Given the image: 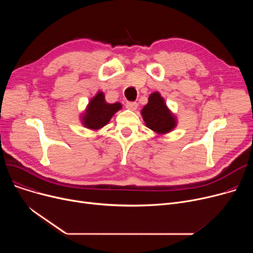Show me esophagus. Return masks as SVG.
<instances>
[{
    "mask_svg": "<svg viewBox=\"0 0 253 253\" xmlns=\"http://www.w3.org/2000/svg\"><path fill=\"white\" fill-rule=\"evenodd\" d=\"M137 106H138V104L135 101H130V102L126 103V108L131 111H135L137 109Z\"/></svg>",
    "mask_w": 253,
    "mask_h": 253,
    "instance_id": "obj_1",
    "label": "esophagus"
}]
</instances>
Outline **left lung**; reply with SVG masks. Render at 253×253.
<instances>
[{
	"mask_svg": "<svg viewBox=\"0 0 253 253\" xmlns=\"http://www.w3.org/2000/svg\"><path fill=\"white\" fill-rule=\"evenodd\" d=\"M142 118L150 129L157 133H167L175 127V119L158 92L149 97V103L141 111Z\"/></svg>",
	"mask_w": 253,
	"mask_h": 253,
	"instance_id": "left-lung-1",
	"label": "left lung"
}]
</instances>
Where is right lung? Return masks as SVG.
<instances>
[{
  "label": "right lung",
  "mask_w": 253,
  "mask_h": 253,
  "mask_svg": "<svg viewBox=\"0 0 253 253\" xmlns=\"http://www.w3.org/2000/svg\"><path fill=\"white\" fill-rule=\"evenodd\" d=\"M121 109L120 103H106L103 93L99 92L88 104L83 123L89 129H99L110 122L113 115Z\"/></svg>",
  "instance_id": "1"
}]
</instances>
